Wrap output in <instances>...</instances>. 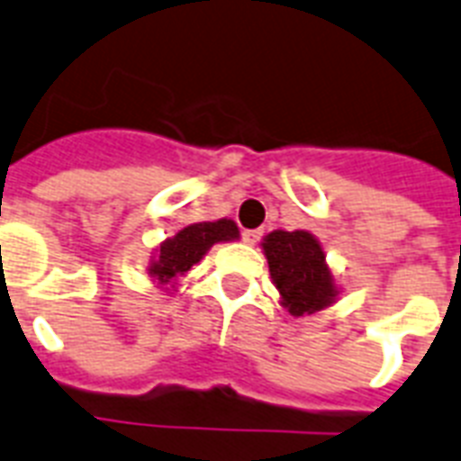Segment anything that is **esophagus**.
<instances>
[{"mask_svg": "<svg viewBox=\"0 0 461 461\" xmlns=\"http://www.w3.org/2000/svg\"><path fill=\"white\" fill-rule=\"evenodd\" d=\"M262 238V230H242V242H248V245H257Z\"/></svg>", "mask_w": 461, "mask_h": 461, "instance_id": "34e87169", "label": "esophagus"}]
</instances>
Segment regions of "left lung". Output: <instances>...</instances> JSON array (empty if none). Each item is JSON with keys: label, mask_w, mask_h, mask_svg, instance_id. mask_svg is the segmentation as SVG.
Segmentation results:
<instances>
[{"label": "left lung", "mask_w": 461, "mask_h": 461, "mask_svg": "<svg viewBox=\"0 0 461 461\" xmlns=\"http://www.w3.org/2000/svg\"><path fill=\"white\" fill-rule=\"evenodd\" d=\"M262 248L271 281L279 288L291 315H310L334 303L337 286L315 235L305 230H274L264 238Z\"/></svg>", "instance_id": "8db88e82"}]
</instances>
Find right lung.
<instances>
[{
	"mask_svg": "<svg viewBox=\"0 0 461 461\" xmlns=\"http://www.w3.org/2000/svg\"><path fill=\"white\" fill-rule=\"evenodd\" d=\"M238 238V226L233 221H204V223H192L182 228L175 238H167L158 249V259L151 264L153 279L158 284H170L175 276H182L192 269V264H197L206 255V249L213 242L233 240Z\"/></svg>",
	"mask_w": 461,
	"mask_h": 461,
	"instance_id": "add662e5",
	"label": "right lung"
}]
</instances>
